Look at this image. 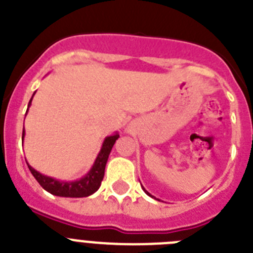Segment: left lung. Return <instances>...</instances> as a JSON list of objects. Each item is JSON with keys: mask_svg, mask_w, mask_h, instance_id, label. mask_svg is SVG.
Segmentation results:
<instances>
[{"mask_svg": "<svg viewBox=\"0 0 253 253\" xmlns=\"http://www.w3.org/2000/svg\"><path fill=\"white\" fill-rule=\"evenodd\" d=\"M142 189H143V190H144V193H146V194H147V195H148V196H151V198H154V196H152V195H151V194H149V193H148V191H147V190H146V189H144V187H143V186H142ZM154 199H156V198H154Z\"/></svg>", "mask_w": 253, "mask_h": 253, "instance_id": "obj_1", "label": "left lung"}]
</instances>
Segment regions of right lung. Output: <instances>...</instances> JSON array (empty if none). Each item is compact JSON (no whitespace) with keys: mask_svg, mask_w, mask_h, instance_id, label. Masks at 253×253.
Masks as SVG:
<instances>
[{"mask_svg":"<svg viewBox=\"0 0 253 253\" xmlns=\"http://www.w3.org/2000/svg\"><path fill=\"white\" fill-rule=\"evenodd\" d=\"M34 95L35 92L33 93V97H34ZM33 97L29 101L26 113L29 111V107H30L31 101H33ZM24 137H25V129H22V140H24ZM118 138H119V133L118 131H115L114 134L105 138L104 142H102L101 149H100L99 154H97V157H96L90 171L87 172L84 177L78 178V180H58V178L40 173L39 171L33 169L28 162L26 163H28L29 169H30V172L35 177V180L39 182L40 186L43 187L44 190H46L48 193H50L51 195L62 196V198H86V196L92 195L93 193H96L99 190L105 175V166H106L107 158H109L111 148L115 144Z\"/></svg>","mask_w":253,"mask_h":253,"instance_id":"1","label":"right lung"}]
</instances>
